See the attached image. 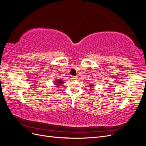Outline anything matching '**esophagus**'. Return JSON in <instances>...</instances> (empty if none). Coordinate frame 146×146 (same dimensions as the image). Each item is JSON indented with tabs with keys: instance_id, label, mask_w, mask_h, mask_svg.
<instances>
[{
	"instance_id": "34e87169",
	"label": "esophagus",
	"mask_w": 146,
	"mask_h": 146,
	"mask_svg": "<svg viewBox=\"0 0 146 146\" xmlns=\"http://www.w3.org/2000/svg\"><path fill=\"white\" fill-rule=\"evenodd\" d=\"M72 78L74 79V80H77L78 79V77L77 76H74V77H72Z\"/></svg>"
}]
</instances>
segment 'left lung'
<instances>
[{
	"instance_id": "obj_1",
	"label": "left lung",
	"mask_w": 146,
	"mask_h": 146,
	"mask_svg": "<svg viewBox=\"0 0 146 146\" xmlns=\"http://www.w3.org/2000/svg\"><path fill=\"white\" fill-rule=\"evenodd\" d=\"M91 86H93V85H91ZM91 87H92V88H94V86H91Z\"/></svg>"
}]
</instances>
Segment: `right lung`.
<instances>
[{"label": "right lung", "instance_id": "obj_1", "mask_svg": "<svg viewBox=\"0 0 146 146\" xmlns=\"http://www.w3.org/2000/svg\"><path fill=\"white\" fill-rule=\"evenodd\" d=\"M55 82H56V83H55V85H56V86H57V87H59V86H60V85H61V84H62V83H63V80H61V79H58V80H56Z\"/></svg>", "mask_w": 146, "mask_h": 146}]
</instances>
